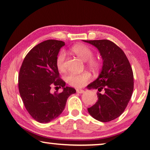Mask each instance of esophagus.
I'll list each match as a JSON object with an SVG mask.
<instances>
[{"label": "esophagus", "mask_w": 150, "mask_h": 150, "mask_svg": "<svg viewBox=\"0 0 150 150\" xmlns=\"http://www.w3.org/2000/svg\"><path fill=\"white\" fill-rule=\"evenodd\" d=\"M76 92L78 93H84V92H85V91H84L83 89H77Z\"/></svg>", "instance_id": "34e87169"}]
</instances>
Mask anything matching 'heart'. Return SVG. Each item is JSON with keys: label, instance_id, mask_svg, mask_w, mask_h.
<instances>
[{"label": "heart", "instance_id": "1", "mask_svg": "<svg viewBox=\"0 0 150 150\" xmlns=\"http://www.w3.org/2000/svg\"><path fill=\"white\" fill-rule=\"evenodd\" d=\"M74 54L84 61H87V64L93 71H97L101 68V62L99 59L93 58V52L89 46L85 44H78L71 48ZM65 53L61 51L57 55L56 65L59 71L65 70ZM91 79V74L88 71H83L81 74H69L66 76V81L69 85L74 87H83Z\"/></svg>", "mask_w": 150, "mask_h": 150}]
</instances>
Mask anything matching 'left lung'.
Returning <instances> with one entry per match:
<instances>
[{
    "label": "left lung",
    "mask_w": 150,
    "mask_h": 150,
    "mask_svg": "<svg viewBox=\"0 0 150 150\" xmlns=\"http://www.w3.org/2000/svg\"><path fill=\"white\" fill-rule=\"evenodd\" d=\"M99 50L103 65L98 79L87 86L98 89V101L88 108L94 119L102 122L117 118L126 108L134 89V76L128 58L122 49L107 40H83Z\"/></svg>",
    "instance_id": "8db88e82"
}]
</instances>
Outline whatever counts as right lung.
Masks as SVG:
<instances>
[{"label":"right lung","instance_id":"obj_1","mask_svg":"<svg viewBox=\"0 0 150 150\" xmlns=\"http://www.w3.org/2000/svg\"><path fill=\"white\" fill-rule=\"evenodd\" d=\"M62 41L49 40L30 50L24 58L18 76V87L23 103L30 116L40 123H48L60 115L68 97L75 89L65 87L59 77L56 59ZM53 86L62 87L59 94L50 92Z\"/></svg>","mask_w":150,"mask_h":150}]
</instances>
